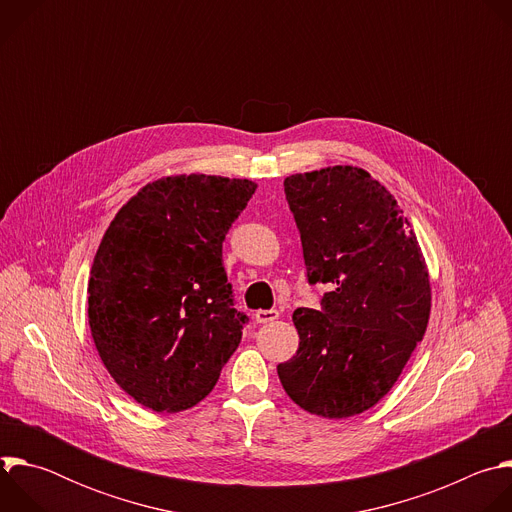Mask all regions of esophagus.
<instances>
[{
	"label": "esophagus",
	"mask_w": 512,
	"mask_h": 512,
	"mask_svg": "<svg viewBox=\"0 0 512 512\" xmlns=\"http://www.w3.org/2000/svg\"><path fill=\"white\" fill-rule=\"evenodd\" d=\"M277 318H279L277 310H257L255 312V322L257 324H269V322H273Z\"/></svg>",
	"instance_id": "esophagus-1"
}]
</instances>
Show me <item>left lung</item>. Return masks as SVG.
I'll return each mask as SVG.
<instances>
[{
	"instance_id": "8db88e82",
	"label": "left lung",
	"mask_w": 512,
	"mask_h": 512,
	"mask_svg": "<svg viewBox=\"0 0 512 512\" xmlns=\"http://www.w3.org/2000/svg\"><path fill=\"white\" fill-rule=\"evenodd\" d=\"M320 308H298V352L277 375L302 409L328 419L371 409L421 342L431 287L417 237L391 192L352 166L283 182Z\"/></svg>"
}]
</instances>
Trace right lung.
<instances>
[{
    "label": "right lung",
    "instance_id": "obj_1",
    "mask_svg": "<svg viewBox=\"0 0 512 512\" xmlns=\"http://www.w3.org/2000/svg\"><path fill=\"white\" fill-rule=\"evenodd\" d=\"M251 180L168 176L111 221L89 279V326L115 383L152 411L202 401L237 350L223 241L255 194Z\"/></svg>",
    "mask_w": 512,
    "mask_h": 512
}]
</instances>
